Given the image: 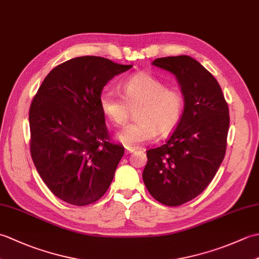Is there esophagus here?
<instances>
[{
  "label": "esophagus",
  "mask_w": 259,
  "mask_h": 259,
  "mask_svg": "<svg viewBox=\"0 0 259 259\" xmlns=\"http://www.w3.org/2000/svg\"><path fill=\"white\" fill-rule=\"evenodd\" d=\"M136 151V148H125V153H131Z\"/></svg>",
  "instance_id": "esophagus-1"
}]
</instances>
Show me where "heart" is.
<instances>
[{
    "instance_id": "b5f03b06",
    "label": "heart",
    "mask_w": 259,
    "mask_h": 259,
    "mask_svg": "<svg viewBox=\"0 0 259 259\" xmlns=\"http://www.w3.org/2000/svg\"><path fill=\"white\" fill-rule=\"evenodd\" d=\"M122 97L112 90H103L99 97V107L110 122L122 124L135 111L136 121L121 129L117 139L125 147L136 148L177 128L185 111V97L177 88L147 72L126 78L122 84Z\"/></svg>"
}]
</instances>
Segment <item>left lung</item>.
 I'll return each instance as SVG.
<instances>
[{"instance_id":"8db88e82","label":"left lung","mask_w":259,"mask_h":259,"mask_svg":"<svg viewBox=\"0 0 259 259\" xmlns=\"http://www.w3.org/2000/svg\"><path fill=\"white\" fill-rule=\"evenodd\" d=\"M152 64L176 75L185 111L166 144L147 150L142 178L157 201L176 207L200 195L222 164L229 109L218 81L195 59L166 57Z\"/></svg>"}]
</instances>
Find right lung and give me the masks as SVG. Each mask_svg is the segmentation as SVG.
Returning <instances> with one entry per match:
<instances>
[{
    "label": "right lung",
    "mask_w": 259,
    "mask_h": 259,
    "mask_svg": "<svg viewBox=\"0 0 259 259\" xmlns=\"http://www.w3.org/2000/svg\"><path fill=\"white\" fill-rule=\"evenodd\" d=\"M131 68L101 57L71 59L50 71L33 98L31 157L61 200L90 205L111 184L124 148L110 141L99 97L109 80Z\"/></svg>",
    "instance_id": "add662e5"
}]
</instances>
